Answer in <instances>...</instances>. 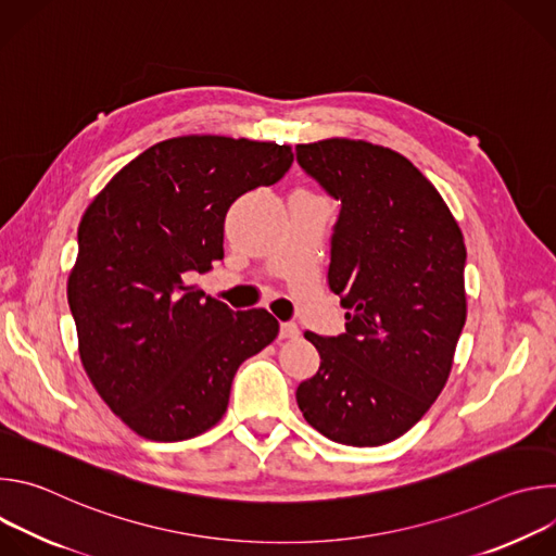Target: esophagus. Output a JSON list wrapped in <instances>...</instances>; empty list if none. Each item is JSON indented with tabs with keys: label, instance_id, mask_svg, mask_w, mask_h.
I'll use <instances>...</instances> for the list:
<instances>
[{
	"label": "esophagus",
	"instance_id": "34e87169",
	"mask_svg": "<svg viewBox=\"0 0 556 556\" xmlns=\"http://www.w3.org/2000/svg\"><path fill=\"white\" fill-rule=\"evenodd\" d=\"M296 337H299L296 324H281V328H279V339H296Z\"/></svg>",
	"mask_w": 556,
	"mask_h": 556
}]
</instances>
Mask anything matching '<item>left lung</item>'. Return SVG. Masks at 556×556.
<instances>
[{
	"instance_id": "obj_1",
	"label": "left lung",
	"mask_w": 556,
	"mask_h": 556,
	"mask_svg": "<svg viewBox=\"0 0 556 556\" xmlns=\"http://www.w3.org/2000/svg\"><path fill=\"white\" fill-rule=\"evenodd\" d=\"M299 165L341 200L328 281L345 334L305 332L321 367L296 389L303 418L348 446L405 435L444 389L466 321L464 235L399 151L354 138L296 144Z\"/></svg>"
}]
</instances>
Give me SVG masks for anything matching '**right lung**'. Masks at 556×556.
I'll return each instance as SVG.
<instances>
[{
    "instance_id": "obj_1",
    "label": "right lung",
    "mask_w": 556,
    "mask_h": 556,
    "mask_svg": "<svg viewBox=\"0 0 556 556\" xmlns=\"http://www.w3.org/2000/svg\"><path fill=\"white\" fill-rule=\"evenodd\" d=\"M292 147L211 134L144 149L90 202L67 277L78 356L103 403L140 438L180 442L226 414L237 367L279 334L187 283L224 257V217L275 185Z\"/></svg>"
}]
</instances>
